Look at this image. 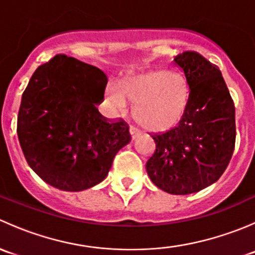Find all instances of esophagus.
<instances>
[{
	"instance_id": "obj_1",
	"label": "esophagus",
	"mask_w": 255,
	"mask_h": 255,
	"mask_svg": "<svg viewBox=\"0 0 255 255\" xmlns=\"http://www.w3.org/2000/svg\"><path fill=\"white\" fill-rule=\"evenodd\" d=\"M129 132H130V135H132V137L134 138L135 135L138 134V132H139V130H138L137 128L134 127V126H130V128H129Z\"/></svg>"
}]
</instances>
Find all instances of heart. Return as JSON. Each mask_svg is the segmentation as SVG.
Instances as JSON below:
<instances>
[{
	"mask_svg": "<svg viewBox=\"0 0 255 255\" xmlns=\"http://www.w3.org/2000/svg\"><path fill=\"white\" fill-rule=\"evenodd\" d=\"M117 106L133 102L135 122L149 130H166L176 126L189 107L191 84L182 71L151 68L127 73L109 85Z\"/></svg>",
	"mask_w": 255,
	"mask_h": 255,
	"instance_id": "1",
	"label": "heart"
}]
</instances>
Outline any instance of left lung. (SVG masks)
Segmentation results:
<instances>
[{
  "label": "left lung",
  "instance_id": "left-lung-1",
  "mask_svg": "<svg viewBox=\"0 0 255 255\" xmlns=\"http://www.w3.org/2000/svg\"><path fill=\"white\" fill-rule=\"evenodd\" d=\"M174 61L191 84V99L176 127L150 134L155 150L145 168L159 189L187 195L225 173L236 144L235 104L218 66L201 54L187 50Z\"/></svg>",
  "mask_w": 255,
  "mask_h": 255
}]
</instances>
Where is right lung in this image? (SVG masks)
Wrapping results in <instances>:
<instances>
[{
  "label": "right lung",
  "mask_w": 255,
  "mask_h": 255,
  "mask_svg": "<svg viewBox=\"0 0 255 255\" xmlns=\"http://www.w3.org/2000/svg\"><path fill=\"white\" fill-rule=\"evenodd\" d=\"M106 85L104 71L64 54L38 66L28 82L18 139L28 165L51 186L64 191L95 186L130 140L125 120L112 122L97 109Z\"/></svg>",
  "instance_id": "obj_1"
}]
</instances>
